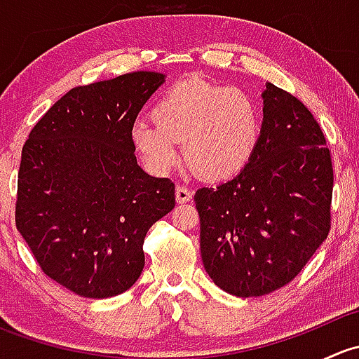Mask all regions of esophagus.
Instances as JSON below:
<instances>
[{
    "label": "esophagus",
    "mask_w": 359,
    "mask_h": 359,
    "mask_svg": "<svg viewBox=\"0 0 359 359\" xmlns=\"http://www.w3.org/2000/svg\"><path fill=\"white\" fill-rule=\"evenodd\" d=\"M175 200H177V203L191 201V200H193V191L187 189V187H184V186H177Z\"/></svg>",
    "instance_id": "34e87169"
}]
</instances>
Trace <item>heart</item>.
Here are the masks:
<instances>
[{
    "label": "heart",
    "mask_w": 359,
    "mask_h": 359,
    "mask_svg": "<svg viewBox=\"0 0 359 359\" xmlns=\"http://www.w3.org/2000/svg\"><path fill=\"white\" fill-rule=\"evenodd\" d=\"M154 125L137 121L130 140L156 173H168L180 159L206 180H224L245 168L260 137L257 102L240 88L180 81L151 111Z\"/></svg>",
    "instance_id": "1"
}]
</instances>
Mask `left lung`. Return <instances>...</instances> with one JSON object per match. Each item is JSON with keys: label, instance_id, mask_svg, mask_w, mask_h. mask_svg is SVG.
Instances as JSON below:
<instances>
[{"label": "left lung", "instance_id": "left-lung-1", "mask_svg": "<svg viewBox=\"0 0 359 359\" xmlns=\"http://www.w3.org/2000/svg\"><path fill=\"white\" fill-rule=\"evenodd\" d=\"M255 153L229 182L194 194L206 273L224 292L288 285L332 226L334 166L323 130L297 97L266 83Z\"/></svg>", "mask_w": 359, "mask_h": 359}]
</instances>
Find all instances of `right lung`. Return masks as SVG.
Wrapping results in <instances>:
<instances>
[{"mask_svg": "<svg viewBox=\"0 0 359 359\" xmlns=\"http://www.w3.org/2000/svg\"><path fill=\"white\" fill-rule=\"evenodd\" d=\"M165 81L137 71L76 86L22 147L15 226L43 273L88 299L126 292L144 269V238L175 206L170 179L137 165L130 130Z\"/></svg>", "mask_w": 359, "mask_h": 359, "instance_id": "right-lung-1", "label": "right lung"}]
</instances>
